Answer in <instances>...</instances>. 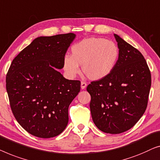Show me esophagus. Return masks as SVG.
Returning <instances> with one entry per match:
<instances>
[{
	"mask_svg": "<svg viewBox=\"0 0 160 160\" xmlns=\"http://www.w3.org/2000/svg\"><path fill=\"white\" fill-rule=\"evenodd\" d=\"M86 86H87V83L84 82V81H82V82H81V88L85 89V88H86Z\"/></svg>",
	"mask_w": 160,
	"mask_h": 160,
	"instance_id": "34e87169",
	"label": "esophagus"
}]
</instances>
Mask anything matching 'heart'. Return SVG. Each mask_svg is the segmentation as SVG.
I'll list each match as a JSON object with an SVG mask.
<instances>
[{"label":"heart","mask_w":160,"mask_h":160,"mask_svg":"<svg viewBox=\"0 0 160 160\" xmlns=\"http://www.w3.org/2000/svg\"><path fill=\"white\" fill-rule=\"evenodd\" d=\"M120 51L115 42L103 38H89L80 40L71 48V56L64 57L62 67L69 78L83 72L90 80H98L107 77L118 63Z\"/></svg>","instance_id":"b5f03b06"}]
</instances>
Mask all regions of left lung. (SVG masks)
Listing matches in <instances>:
<instances>
[{
    "label": "left lung",
    "mask_w": 160,
    "mask_h": 160,
    "mask_svg": "<svg viewBox=\"0 0 160 160\" xmlns=\"http://www.w3.org/2000/svg\"><path fill=\"white\" fill-rule=\"evenodd\" d=\"M120 56L112 72L87 87L92 119L100 130L119 134L133 127L147 109L152 77L143 56L114 34Z\"/></svg>",
    "instance_id": "1"
}]
</instances>
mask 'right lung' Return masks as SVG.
Here are the masks:
<instances>
[{
	"instance_id": "obj_1",
	"label": "right lung",
	"mask_w": 160,
	"mask_h": 160,
	"mask_svg": "<svg viewBox=\"0 0 160 160\" xmlns=\"http://www.w3.org/2000/svg\"><path fill=\"white\" fill-rule=\"evenodd\" d=\"M74 33L39 37L24 48L6 75L10 107L19 125L38 138H49L64 131L68 108L80 91V80H69L62 69Z\"/></svg>"
}]
</instances>
